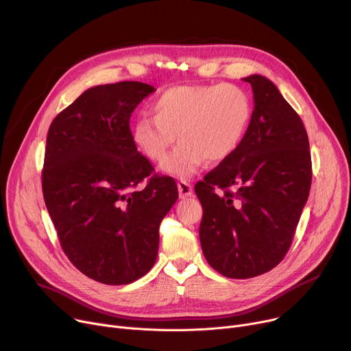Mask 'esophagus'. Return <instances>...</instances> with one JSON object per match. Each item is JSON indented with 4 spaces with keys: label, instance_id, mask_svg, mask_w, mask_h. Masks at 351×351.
<instances>
[{
    "label": "esophagus",
    "instance_id": "obj_1",
    "mask_svg": "<svg viewBox=\"0 0 351 351\" xmlns=\"http://www.w3.org/2000/svg\"><path fill=\"white\" fill-rule=\"evenodd\" d=\"M177 186H178V192H180V198L181 199H185V198L192 195V185L189 182L181 180V181H178Z\"/></svg>",
    "mask_w": 351,
    "mask_h": 351
}]
</instances>
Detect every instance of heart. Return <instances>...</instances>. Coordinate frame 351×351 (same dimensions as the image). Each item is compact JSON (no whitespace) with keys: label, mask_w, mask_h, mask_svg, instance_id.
Wrapping results in <instances>:
<instances>
[{"label":"heart","mask_w":351,"mask_h":351,"mask_svg":"<svg viewBox=\"0 0 351 351\" xmlns=\"http://www.w3.org/2000/svg\"><path fill=\"white\" fill-rule=\"evenodd\" d=\"M154 117L141 115L132 127L136 147L153 162L163 160L167 174L188 178L206 159L220 163L241 146L250 127L252 103L241 88L221 85H178L152 101Z\"/></svg>","instance_id":"obj_1"}]
</instances>
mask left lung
Returning <instances> with one entry per match:
<instances>
[{
  "instance_id": "8db88e82",
  "label": "left lung",
  "mask_w": 351,
  "mask_h": 351,
  "mask_svg": "<svg viewBox=\"0 0 351 351\" xmlns=\"http://www.w3.org/2000/svg\"><path fill=\"white\" fill-rule=\"evenodd\" d=\"M254 111L239 150L195 185L199 240L220 275L250 279L287 254L309 195L313 165L300 115L276 85L250 75Z\"/></svg>"
}]
</instances>
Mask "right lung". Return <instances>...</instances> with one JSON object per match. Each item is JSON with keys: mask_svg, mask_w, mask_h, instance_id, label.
<instances>
[{"mask_svg": "<svg viewBox=\"0 0 351 351\" xmlns=\"http://www.w3.org/2000/svg\"><path fill=\"white\" fill-rule=\"evenodd\" d=\"M156 89L142 82L85 90L53 120L43 197L61 248L88 278L111 286L145 276L158 258L159 227L178 198L171 177L153 173L130 119Z\"/></svg>", "mask_w": 351, "mask_h": 351, "instance_id": "1", "label": "right lung"}]
</instances>
